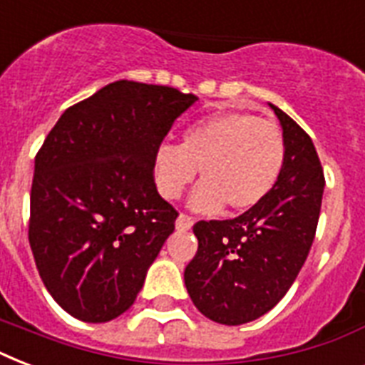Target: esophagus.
<instances>
[{
	"instance_id": "obj_1",
	"label": "esophagus",
	"mask_w": 365,
	"mask_h": 365,
	"mask_svg": "<svg viewBox=\"0 0 365 365\" xmlns=\"http://www.w3.org/2000/svg\"><path fill=\"white\" fill-rule=\"evenodd\" d=\"M191 227H193V217L187 216V214H180L176 220L178 231H189Z\"/></svg>"
}]
</instances>
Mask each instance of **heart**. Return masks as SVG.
Segmentation results:
<instances>
[{
    "mask_svg": "<svg viewBox=\"0 0 365 365\" xmlns=\"http://www.w3.org/2000/svg\"><path fill=\"white\" fill-rule=\"evenodd\" d=\"M286 143L277 123L246 111H223L185 128L182 143L163 142L153 153L155 187L178 199L193 182H202L189 205L199 212L255 208L269 197L282 174Z\"/></svg>",
    "mask_w": 365,
    "mask_h": 365,
    "instance_id": "1",
    "label": "heart"
}]
</instances>
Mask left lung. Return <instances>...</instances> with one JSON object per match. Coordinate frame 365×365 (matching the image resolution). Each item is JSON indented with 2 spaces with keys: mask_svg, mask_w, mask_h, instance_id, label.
Masks as SVG:
<instances>
[{
  "mask_svg": "<svg viewBox=\"0 0 365 365\" xmlns=\"http://www.w3.org/2000/svg\"><path fill=\"white\" fill-rule=\"evenodd\" d=\"M286 159L261 205L235 220L197 222L199 250L183 272L206 318L240 326L269 312L299 274L317 233L326 180L311 136L277 106Z\"/></svg>",
  "mask_w": 365,
  "mask_h": 365,
  "instance_id": "obj_1",
  "label": "left lung"
}]
</instances>
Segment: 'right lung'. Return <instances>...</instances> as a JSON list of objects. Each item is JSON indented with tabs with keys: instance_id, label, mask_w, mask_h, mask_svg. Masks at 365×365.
<instances>
[{
	"instance_id": "add662e5",
	"label": "right lung",
	"mask_w": 365,
	"mask_h": 365,
	"mask_svg": "<svg viewBox=\"0 0 365 365\" xmlns=\"http://www.w3.org/2000/svg\"><path fill=\"white\" fill-rule=\"evenodd\" d=\"M195 94L110 83L71 106L36 155L30 195L34 259L53 299L77 320L130 309L178 212L153 182V153Z\"/></svg>"
}]
</instances>
